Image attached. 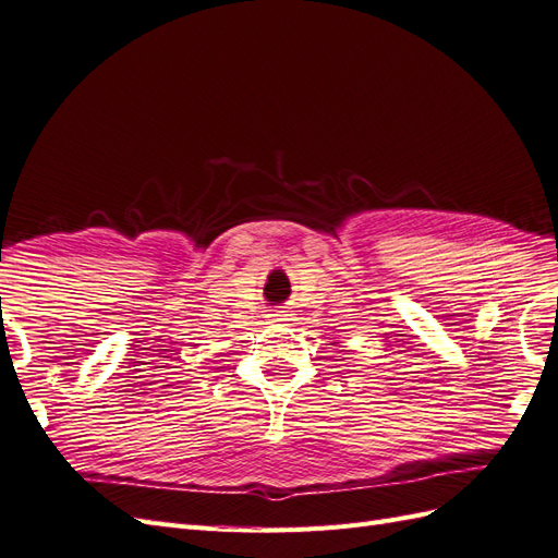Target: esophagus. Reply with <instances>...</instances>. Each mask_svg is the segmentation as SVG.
<instances>
[{
    "instance_id": "esophagus-1",
    "label": "esophagus",
    "mask_w": 558,
    "mask_h": 558,
    "mask_svg": "<svg viewBox=\"0 0 558 558\" xmlns=\"http://www.w3.org/2000/svg\"><path fill=\"white\" fill-rule=\"evenodd\" d=\"M268 318H270V323H282V320H288V311H274Z\"/></svg>"
}]
</instances>
